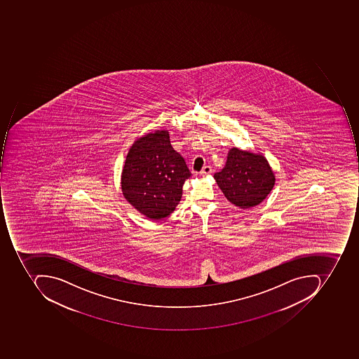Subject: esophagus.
<instances>
[{
    "instance_id": "obj_1",
    "label": "esophagus",
    "mask_w": 359,
    "mask_h": 359,
    "mask_svg": "<svg viewBox=\"0 0 359 359\" xmlns=\"http://www.w3.org/2000/svg\"><path fill=\"white\" fill-rule=\"evenodd\" d=\"M211 172V167L210 166H205L204 168L201 170L199 174L202 175V176H206V175H209Z\"/></svg>"
}]
</instances>
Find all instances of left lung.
Wrapping results in <instances>:
<instances>
[{
    "mask_svg": "<svg viewBox=\"0 0 359 359\" xmlns=\"http://www.w3.org/2000/svg\"><path fill=\"white\" fill-rule=\"evenodd\" d=\"M213 178L229 202L242 209L257 206L274 188L275 175L262 154L232 148Z\"/></svg>",
    "mask_w": 359,
    "mask_h": 359,
    "instance_id": "8db88e82",
    "label": "left lung"
}]
</instances>
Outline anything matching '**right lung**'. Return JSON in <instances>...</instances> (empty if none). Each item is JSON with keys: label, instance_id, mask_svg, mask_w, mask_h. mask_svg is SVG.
Returning a JSON list of instances; mask_svg holds the SVG:
<instances>
[{"label": "right lung", "instance_id": "obj_1", "mask_svg": "<svg viewBox=\"0 0 359 359\" xmlns=\"http://www.w3.org/2000/svg\"><path fill=\"white\" fill-rule=\"evenodd\" d=\"M191 177L184 158L171 147L168 130L139 137L129 149L121 184L127 202L151 220L168 217Z\"/></svg>", "mask_w": 359, "mask_h": 359}]
</instances>
